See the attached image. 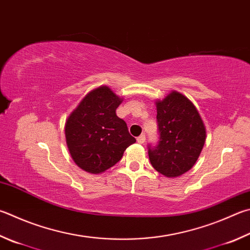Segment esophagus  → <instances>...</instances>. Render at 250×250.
<instances>
[{"label": "esophagus", "mask_w": 250, "mask_h": 250, "mask_svg": "<svg viewBox=\"0 0 250 250\" xmlns=\"http://www.w3.org/2000/svg\"><path fill=\"white\" fill-rule=\"evenodd\" d=\"M137 141H138V143L143 144L145 142V134H141L140 137L137 139Z\"/></svg>", "instance_id": "obj_1"}]
</instances>
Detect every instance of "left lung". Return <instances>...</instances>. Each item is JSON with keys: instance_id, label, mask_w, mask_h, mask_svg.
I'll return each instance as SVG.
<instances>
[{"instance_id": "left-lung-1", "label": "left lung", "mask_w": 250, "mask_h": 250, "mask_svg": "<svg viewBox=\"0 0 250 250\" xmlns=\"http://www.w3.org/2000/svg\"><path fill=\"white\" fill-rule=\"evenodd\" d=\"M160 141L156 146L148 145L152 166L166 177H178L196 164L206 142V126L189 99L171 92L156 102Z\"/></svg>"}]
</instances>
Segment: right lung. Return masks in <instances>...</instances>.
<instances>
[{
    "instance_id": "right-lung-1",
    "label": "right lung",
    "mask_w": 250,
    "mask_h": 250,
    "mask_svg": "<svg viewBox=\"0 0 250 250\" xmlns=\"http://www.w3.org/2000/svg\"><path fill=\"white\" fill-rule=\"evenodd\" d=\"M122 103L108 86L95 88L82 99L65 122V139L80 168L101 174L121 160L135 143L125 122L116 115Z\"/></svg>"
}]
</instances>
